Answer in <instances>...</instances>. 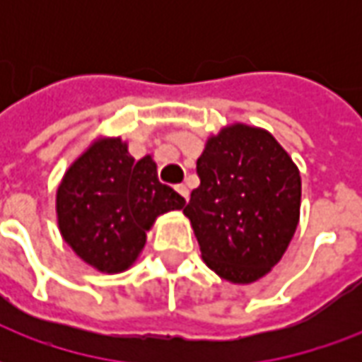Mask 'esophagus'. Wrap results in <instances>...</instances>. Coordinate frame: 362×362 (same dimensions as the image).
<instances>
[{"instance_id": "obj_1", "label": "esophagus", "mask_w": 362, "mask_h": 362, "mask_svg": "<svg viewBox=\"0 0 362 362\" xmlns=\"http://www.w3.org/2000/svg\"><path fill=\"white\" fill-rule=\"evenodd\" d=\"M176 192H178V194H180L184 199H188V196H189L188 186H184V184H178V186H176Z\"/></svg>"}]
</instances>
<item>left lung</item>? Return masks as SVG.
I'll use <instances>...</instances> for the list:
<instances>
[{
    "instance_id": "left-lung-1",
    "label": "left lung",
    "mask_w": 362,
    "mask_h": 362,
    "mask_svg": "<svg viewBox=\"0 0 362 362\" xmlns=\"http://www.w3.org/2000/svg\"><path fill=\"white\" fill-rule=\"evenodd\" d=\"M184 207L205 264L223 279L252 283L287 250L298 225L300 174L272 134L236 124L205 145Z\"/></svg>"
}]
</instances>
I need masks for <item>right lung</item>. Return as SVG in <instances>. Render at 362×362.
<instances>
[{"label":"right lung","mask_w":362,"mask_h":362,"mask_svg":"<svg viewBox=\"0 0 362 362\" xmlns=\"http://www.w3.org/2000/svg\"><path fill=\"white\" fill-rule=\"evenodd\" d=\"M186 199L158 182L151 157L135 160L122 139H103L75 160L58 188V223L75 254L100 272L132 266L158 215Z\"/></svg>","instance_id":"right-lung-1"}]
</instances>
